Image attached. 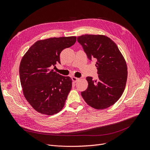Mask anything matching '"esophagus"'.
Wrapping results in <instances>:
<instances>
[{
  "label": "esophagus",
  "mask_w": 150,
  "mask_h": 150,
  "mask_svg": "<svg viewBox=\"0 0 150 150\" xmlns=\"http://www.w3.org/2000/svg\"><path fill=\"white\" fill-rule=\"evenodd\" d=\"M72 81H73L74 82L76 83V81H78V80H80V78H76V77H74V76H73V77H72Z\"/></svg>",
  "instance_id": "esophagus-1"
}]
</instances>
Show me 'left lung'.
I'll use <instances>...</instances> for the list:
<instances>
[{
  "label": "left lung",
  "instance_id": "8db88e82",
  "mask_svg": "<svg viewBox=\"0 0 150 150\" xmlns=\"http://www.w3.org/2000/svg\"><path fill=\"white\" fill-rule=\"evenodd\" d=\"M77 41L88 59L97 62L98 78H86L88 87L81 96L91 107L97 109L109 108L117 102L125 90L127 80V63L116 44L104 35H84Z\"/></svg>",
  "mask_w": 150,
  "mask_h": 150
}]
</instances>
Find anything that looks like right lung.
Listing matches in <instances>:
<instances>
[{
  "label": "right lung",
  "instance_id": "1",
  "mask_svg": "<svg viewBox=\"0 0 150 150\" xmlns=\"http://www.w3.org/2000/svg\"><path fill=\"white\" fill-rule=\"evenodd\" d=\"M76 39V36H69L38 41L22 57L19 76L23 93L36 111L52 115L64 107L72 80L52 68L57 63L61 64V52L73 45Z\"/></svg>",
  "mask_w": 150,
  "mask_h": 150
}]
</instances>
